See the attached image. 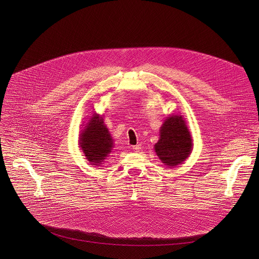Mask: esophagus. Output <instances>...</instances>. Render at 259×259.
<instances>
[{
  "label": "esophagus",
  "instance_id": "34e87169",
  "mask_svg": "<svg viewBox=\"0 0 259 259\" xmlns=\"http://www.w3.org/2000/svg\"><path fill=\"white\" fill-rule=\"evenodd\" d=\"M142 149V146L141 145H137V146H133L132 147V150L134 151V152H139L140 150Z\"/></svg>",
  "mask_w": 259,
  "mask_h": 259
}]
</instances>
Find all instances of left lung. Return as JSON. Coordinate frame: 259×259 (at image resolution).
I'll list each match as a JSON object with an SVG mask.
<instances>
[{"label":"left lung","instance_id":"8db88e82","mask_svg":"<svg viewBox=\"0 0 259 259\" xmlns=\"http://www.w3.org/2000/svg\"><path fill=\"white\" fill-rule=\"evenodd\" d=\"M193 140L186 119L176 113L169 115L159 129V139L154 145V150L160 161L167 167H175L191 154Z\"/></svg>","mask_w":259,"mask_h":259}]
</instances>
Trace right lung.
<instances>
[{"instance_id":"1","label":"right lung","mask_w":259,"mask_h":259,"mask_svg":"<svg viewBox=\"0 0 259 259\" xmlns=\"http://www.w3.org/2000/svg\"><path fill=\"white\" fill-rule=\"evenodd\" d=\"M79 147L90 165L102 166L112 152L114 142L103 115L92 112L79 134Z\"/></svg>"}]
</instances>
